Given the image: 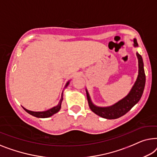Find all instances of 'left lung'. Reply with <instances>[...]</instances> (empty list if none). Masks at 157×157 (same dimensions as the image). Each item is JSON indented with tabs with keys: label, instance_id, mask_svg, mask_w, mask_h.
I'll use <instances>...</instances> for the list:
<instances>
[{
	"label": "left lung",
	"instance_id": "8db88e82",
	"mask_svg": "<svg viewBox=\"0 0 157 157\" xmlns=\"http://www.w3.org/2000/svg\"><path fill=\"white\" fill-rule=\"evenodd\" d=\"M134 46L138 47V43L136 39H134ZM136 56L138 58L139 63V72L137 79L134 84L133 87L130 90L129 94L124 97L114 105L109 107H98L94 105L90 99V94L86 90L88 104L90 109L94 113L98 114L101 117L108 119V120H114L117 119L129 111L142 98L143 92H144L146 82V76L144 69V63L142 56L138 52H136Z\"/></svg>",
	"mask_w": 157,
	"mask_h": 157
}]
</instances>
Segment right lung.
Wrapping results in <instances>:
<instances>
[{
  "instance_id": "obj_1",
  "label": "right lung",
  "mask_w": 157,
  "mask_h": 157,
  "mask_svg": "<svg viewBox=\"0 0 157 157\" xmlns=\"http://www.w3.org/2000/svg\"><path fill=\"white\" fill-rule=\"evenodd\" d=\"M70 83V81H68L67 83H66L65 85V87H66L67 86L69 85ZM63 92H62V95H61V99L60 100H59L58 105L56 107L51 108V109H48V110H46V111H43V112H33V111H30V110H28L27 109H25V108H24L23 107V108L25 110L26 112H28V114H31V115L35 117H38V118H48V117H51L55 114L56 113H57V112L59 111V109H60L61 108V104H62V101L63 100Z\"/></svg>"
}]
</instances>
